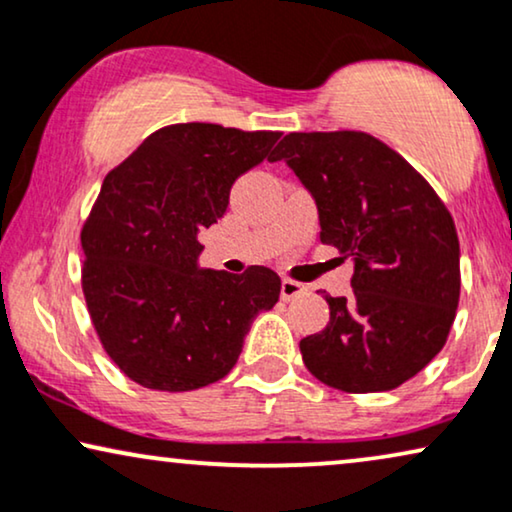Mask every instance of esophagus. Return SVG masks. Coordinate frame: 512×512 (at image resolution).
I'll return each instance as SVG.
<instances>
[{
  "label": "esophagus",
  "mask_w": 512,
  "mask_h": 512,
  "mask_svg": "<svg viewBox=\"0 0 512 512\" xmlns=\"http://www.w3.org/2000/svg\"><path fill=\"white\" fill-rule=\"evenodd\" d=\"M304 292H306L304 285L297 283V281H290V278H285V281L281 283V297L285 299V302H290V299L304 295Z\"/></svg>",
  "instance_id": "34e87169"
}]
</instances>
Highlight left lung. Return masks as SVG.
<instances>
[{"instance_id": "8db88e82", "label": "left lung", "mask_w": 512, "mask_h": 512, "mask_svg": "<svg viewBox=\"0 0 512 512\" xmlns=\"http://www.w3.org/2000/svg\"><path fill=\"white\" fill-rule=\"evenodd\" d=\"M285 161L318 208L320 243L353 262L349 297L299 342L304 365L346 393L391 391L438 356L459 306V236L433 187L360 131L290 133Z\"/></svg>"}]
</instances>
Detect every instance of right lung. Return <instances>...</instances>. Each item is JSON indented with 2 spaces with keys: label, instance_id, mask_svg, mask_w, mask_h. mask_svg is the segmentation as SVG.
Instances as JSON below:
<instances>
[{
  "label": "right lung",
  "instance_id": "right-lung-1",
  "mask_svg": "<svg viewBox=\"0 0 512 512\" xmlns=\"http://www.w3.org/2000/svg\"><path fill=\"white\" fill-rule=\"evenodd\" d=\"M281 133L175 124L102 180L81 229V288L102 349L135 384L194 391L227 377L281 278L199 269V231L227 213L231 185Z\"/></svg>",
  "mask_w": 512,
  "mask_h": 512
}]
</instances>
